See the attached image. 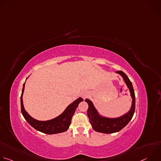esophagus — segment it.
<instances>
[{
	"label": "esophagus",
	"instance_id": "34e87169",
	"mask_svg": "<svg viewBox=\"0 0 161 161\" xmlns=\"http://www.w3.org/2000/svg\"><path fill=\"white\" fill-rule=\"evenodd\" d=\"M90 94V92L88 91L87 90H83L81 92V96L83 98V99H85L86 97H87Z\"/></svg>",
	"mask_w": 161,
	"mask_h": 161
}]
</instances>
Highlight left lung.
Listing matches in <instances>:
<instances>
[{
    "instance_id": "obj_1",
    "label": "left lung",
    "mask_w": 161,
    "mask_h": 161,
    "mask_svg": "<svg viewBox=\"0 0 161 161\" xmlns=\"http://www.w3.org/2000/svg\"><path fill=\"white\" fill-rule=\"evenodd\" d=\"M119 74L124 79L127 85L132 97V105L130 110L124 115L117 118H108L101 116L99 114L97 110L94 107L92 102L86 99L85 102L88 105L87 109V115L89 119L90 123L94 130L105 134H110L117 132L122 130L125 127L132 119L135 111V94L134 88L131 81L127 76L122 71L116 72Z\"/></svg>"
}]
</instances>
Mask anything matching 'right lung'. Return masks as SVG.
Instances as JSON below:
<instances>
[{"label": "right lung", "mask_w": 161, "mask_h": 161, "mask_svg": "<svg viewBox=\"0 0 161 161\" xmlns=\"http://www.w3.org/2000/svg\"><path fill=\"white\" fill-rule=\"evenodd\" d=\"M25 84V82L23 85L20 101L21 113L26 121L37 130L47 134H54L66 131L71 124L72 117L76 108L78 106L80 103L82 102L83 99L81 97H79L69 105L61 114L53 119L47 121H39L32 118L24 108V104H23V94L24 92Z\"/></svg>", "instance_id": "right-lung-1"}]
</instances>
